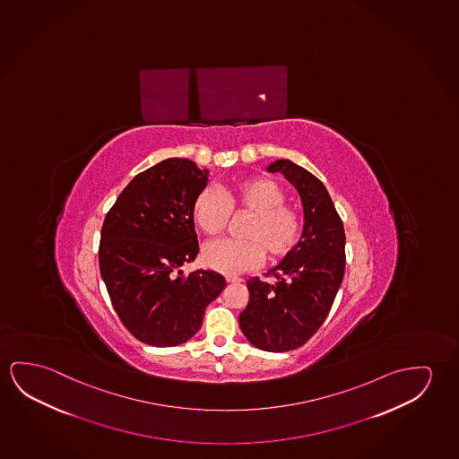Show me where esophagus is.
<instances>
[{"instance_id": "34e87169", "label": "esophagus", "mask_w": 459, "mask_h": 459, "mask_svg": "<svg viewBox=\"0 0 459 459\" xmlns=\"http://www.w3.org/2000/svg\"><path fill=\"white\" fill-rule=\"evenodd\" d=\"M226 280L229 284H238V282L243 281L238 276H227Z\"/></svg>"}]
</instances>
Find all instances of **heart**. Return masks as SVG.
I'll return each instance as SVG.
<instances>
[{"instance_id": "b5f03b06", "label": "heart", "mask_w": 459, "mask_h": 459, "mask_svg": "<svg viewBox=\"0 0 459 459\" xmlns=\"http://www.w3.org/2000/svg\"><path fill=\"white\" fill-rule=\"evenodd\" d=\"M286 202L284 191L273 179L245 178L222 192L204 187L192 204L198 229L214 237L224 230L230 212H249L241 229L243 240H218L202 251L204 267L224 275H238L255 267L265 253L278 261L296 247L302 233V219Z\"/></svg>"}]
</instances>
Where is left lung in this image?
<instances>
[{
    "instance_id": "left-lung-1",
    "label": "left lung",
    "mask_w": 459,
    "mask_h": 459,
    "mask_svg": "<svg viewBox=\"0 0 459 459\" xmlns=\"http://www.w3.org/2000/svg\"><path fill=\"white\" fill-rule=\"evenodd\" d=\"M267 171L281 173L296 187L304 230L290 255L268 270L275 284L247 280L249 302L238 323L251 345L282 353L307 343L329 315L345 273V229L325 184L310 171L286 159Z\"/></svg>"
}]
</instances>
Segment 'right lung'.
Segmentation results:
<instances>
[{
    "mask_svg": "<svg viewBox=\"0 0 459 459\" xmlns=\"http://www.w3.org/2000/svg\"><path fill=\"white\" fill-rule=\"evenodd\" d=\"M208 177L189 159L171 157L136 175L106 214L100 273L120 321L146 345L192 339L226 288L212 270H181L198 255L192 204Z\"/></svg>",
    "mask_w": 459,
    "mask_h": 459,
    "instance_id": "add662e5",
    "label": "right lung"
}]
</instances>
